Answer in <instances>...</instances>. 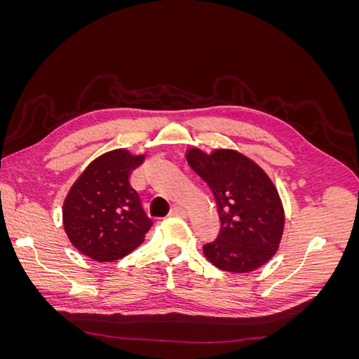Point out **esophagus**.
<instances>
[{"instance_id":"34e87169","label":"esophagus","mask_w":359,"mask_h":359,"mask_svg":"<svg viewBox=\"0 0 359 359\" xmlns=\"http://www.w3.org/2000/svg\"><path fill=\"white\" fill-rule=\"evenodd\" d=\"M170 215H173V217H181V219H184V217H187V210L182 208V206H175V208L172 210Z\"/></svg>"}]
</instances>
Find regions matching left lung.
Wrapping results in <instances>:
<instances>
[{
    "mask_svg": "<svg viewBox=\"0 0 359 359\" xmlns=\"http://www.w3.org/2000/svg\"><path fill=\"white\" fill-rule=\"evenodd\" d=\"M190 168L208 184L220 217L217 240L203 245L210 262L229 273H252L278 250L285 210L274 182L259 165L235 149L206 154L190 148Z\"/></svg>",
    "mask_w": 359,
    "mask_h": 359,
    "instance_id": "obj_1",
    "label": "left lung"
}]
</instances>
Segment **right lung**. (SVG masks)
Returning <instances> with one entry per match:
<instances>
[{
    "label": "right lung",
    "instance_id": "add662e5",
    "mask_svg": "<svg viewBox=\"0 0 359 359\" xmlns=\"http://www.w3.org/2000/svg\"><path fill=\"white\" fill-rule=\"evenodd\" d=\"M145 154L119 148L93 160L69 190L62 224L70 243L97 262H112L144 243L153 220L145 214L130 173Z\"/></svg>",
    "mask_w": 359,
    "mask_h": 359
}]
</instances>
